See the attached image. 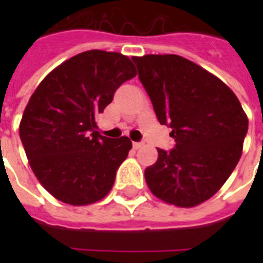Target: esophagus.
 Listing matches in <instances>:
<instances>
[{
	"label": "esophagus",
	"mask_w": 263,
	"mask_h": 263,
	"mask_svg": "<svg viewBox=\"0 0 263 263\" xmlns=\"http://www.w3.org/2000/svg\"><path fill=\"white\" fill-rule=\"evenodd\" d=\"M143 144H144L143 142H134V148H136V150H138V148L142 147Z\"/></svg>",
	"instance_id": "esophagus-1"
}]
</instances>
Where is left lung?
I'll list each match as a JSON object with an SVG mask.
<instances>
[{
  "label": "left lung",
  "mask_w": 263,
  "mask_h": 263,
  "mask_svg": "<svg viewBox=\"0 0 263 263\" xmlns=\"http://www.w3.org/2000/svg\"><path fill=\"white\" fill-rule=\"evenodd\" d=\"M160 124L175 147L158 148L144 171L150 191L166 203L192 208L216 194L240 160L249 120L218 78L176 54L132 57Z\"/></svg>",
  "instance_id": "obj_1"
}]
</instances>
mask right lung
<instances>
[{
  "label": "right lung",
  "instance_id": "obj_1",
  "mask_svg": "<svg viewBox=\"0 0 263 263\" xmlns=\"http://www.w3.org/2000/svg\"><path fill=\"white\" fill-rule=\"evenodd\" d=\"M135 76L125 55L88 50L51 71L31 95L20 139L36 179L64 203H94L113 187L132 142L99 135L95 119Z\"/></svg>",
  "mask_w": 263,
  "mask_h": 263
}]
</instances>
